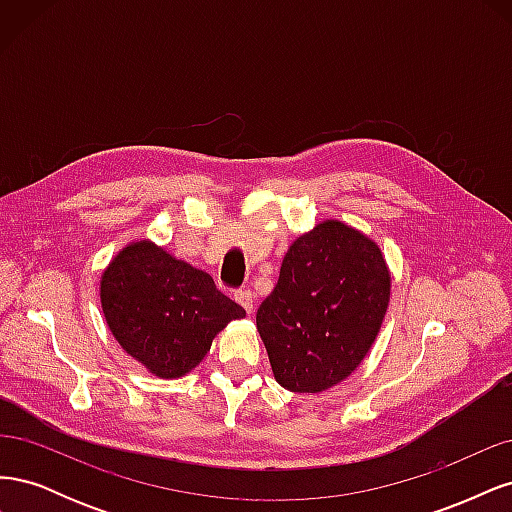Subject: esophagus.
<instances>
[{
	"instance_id": "34e87169",
	"label": "esophagus",
	"mask_w": 512,
	"mask_h": 512,
	"mask_svg": "<svg viewBox=\"0 0 512 512\" xmlns=\"http://www.w3.org/2000/svg\"><path fill=\"white\" fill-rule=\"evenodd\" d=\"M235 301L245 309L247 314H252L254 312V294H252V290H239V292H235Z\"/></svg>"
}]
</instances>
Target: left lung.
<instances>
[{"mask_svg":"<svg viewBox=\"0 0 512 512\" xmlns=\"http://www.w3.org/2000/svg\"><path fill=\"white\" fill-rule=\"evenodd\" d=\"M389 299V267L361 230L327 220L294 239L256 312L275 380L294 393L346 380L376 342Z\"/></svg>","mask_w":512,"mask_h":512,"instance_id":"left-lung-1","label":"left lung"}]
</instances>
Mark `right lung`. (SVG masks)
<instances>
[{
	"instance_id": "1",
	"label": "right lung",
	"mask_w": 512,
	"mask_h": 512,
	"mask_svg": "<svg viewBox=\"0 0 512 512\" xmlns=\"http://www.w3.org/2000/svg\"><path fill=\"white\" fill-rule=\"evenodd\" d=\"M104 320L119 346L158 378L192 371L230 320L245 309L213 277L149 239L132 241L100 277Z\"/></svg>"
}]
</instances>
